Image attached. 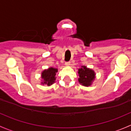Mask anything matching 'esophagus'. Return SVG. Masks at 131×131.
<instances>
[{
  "label": "esophagus",
  "instance_id": "obj_1",
  "mask_svg": "<svg viewBox=\"0 0 131 131\" xmlns=\"http://www.w3.org/2000/svg\"><path fill=\"white\" fill-rule=\"evenodd\" d=\"M71 65V62L69 61V62H66V66H69Z\"/></svg>",
  "mask_w": 131,
  "mask_h": 131
}]
</instances>
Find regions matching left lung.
I'll return each instance as SVG.
<instances>
[{
  "instance_id": "1",
  "label": "left lung",
  "mask_w": 131,
  "mask_h": 131,
  "mask_svg": "<svg viewBox=\"0 0 131 131\" xmlns=\"http://www.w3.org/2000/svg\"><path fill=\"white\" fill-rule=\"evenodd\" d=\"M78 74L79 75V82L83 86H90L95 79V74L94 71L88 69L86 66H82V68L79 69Z\"/></svg>"
}]
</instances>
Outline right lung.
I'll return each mask as SVG.
<instances>
[{
  "label": "right lung",
  "instance_id": "right-lung-1",
  "mask_svg": "<svg viewBox=\"0 0 131 131\" xmlns=\"http://www.w3.org/2000/svg\"><path fill=\"white\" fill-rule=\"evenodd\" d=\"M57 72V69H54L53 67H50L48 69L45 70L41 73V77L43 79L44 82L43 84H47L48 86L51 85L53 84L56 81V72Z\"/></svg>",
  "mask_w": 131,
  "mask_h": 131
}]
</instances>
